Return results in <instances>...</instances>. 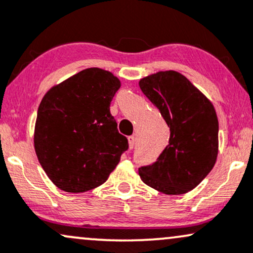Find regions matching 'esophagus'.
Returning a JSON list of instances; mask_svg holds the SVG:
<instances>
[{
    "mask_svg": "<svg viewBox=\"0 0 253 253\" xmlns=\"http://www.w3.org/2000/svg\"><path fill=\"white\" fill-rule=\"evenodd\" d=\"M128 145H129V150H133V148H134V146H135V142H136V139H135V136L134 135H130V136H128Z\"/></svg>",
    "mask_w": 253,
    "mask_h": 253,
    "instance_id": "1",
    "label": "esophagus"
}]
</instances>
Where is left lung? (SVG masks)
Wrapping results in <instances>:
<instances>
[{
  "label": "left lung",
  "instance_id": "obj_1",
  "mask_svg": "<svg viewBox=\"0 0 253 253\" xmlns=\"http://www.w3.org/2000/svg\"><path fill=\"white\" fill-rule=\"evenodd\" d=\"M169 127V140L156 163L139 169L146 185L165 194L193 190L213 169L218 156V118L212 102L174 71L139 81Z\"/></svg>",
  "mask_w": 253,
  "mask_h": 253
}]
</instances>
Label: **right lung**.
Here are the masks:
<instances>
[{"instance_id": "1", "label": "right lung", "mask_w": 253, "mask_h": 253, "mask_svg": "<svg viewBox=\"0 0 253 253\" xmlns=\"http://www.w3.org/2000/svg\"><path fill=\"white\" fill-rule=\"evenodd\" d=\"M111 72L87 68L50 88L42 99L34 146L45 174L60 190L80 193L108 179L128 150L109 111L120 88Z\"/></svg>"}]
</instances>
